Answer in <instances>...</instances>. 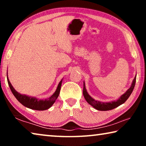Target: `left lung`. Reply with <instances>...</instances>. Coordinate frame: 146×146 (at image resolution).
Instances as JSON below:
<instances>
[{
    "label": "left lung",
    "mask_w": 146,
    "mask_h": 146,
    "mask_svg": "<svg viewBox=\"0 0 146 146\" xmlns=\"http://www.w3.org/2000/svg\"><path fill=\"white\" fill-rule=\"evenodd\" d=\"M136 77H137V75L135 76L134 79H133L130 88L117 100L110 101V102H101V101H98L94 99L93 98L91 97V96L89 95L87 90H86L84 82L83 95L86 101H87V102L90 104L91 106H93V108L96 109V110H97L98 111L111 110L113 109H115L116 108H117L118 106L122 105V104L124 103L125 101L127 100V98L129 97L131 94L133 92V89L135 88V82H136Z\"/></svg>",
    "instance_id": "obj_1"
}]
</instances>
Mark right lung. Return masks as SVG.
Instances as JSON below:
<instances>
[{
	"label": "right lung",
	"mask_w": 146,
	"mask_h": 146,
	"mask_svg": "<svg viewBox=\"0 0 146 146\" xmlns=\"http://www.w3.org/2000/svg\"><path fill=\"white\" fill-rule=\"evenodd\" d=\"M8 74V73H7ZM7 80H8V82L10 90L11 91L12 93L15 97V98L18 100L19 102L22 104L25 107L31 109V110H38V111H44L48 110L50 108L53 104L55 103L56 98H58L59 93H60V88L62 82L63 78L60 80V82L58 83L57 88L56 89V91H55L52 95L48 98H46V99H39L36 97H31V96L24 95V94H21L15 90V88L11 85V82H9V80L8 78V75H7Z\"/></svg>",
	"instance_id": "obj_1"
}]
</instances>
